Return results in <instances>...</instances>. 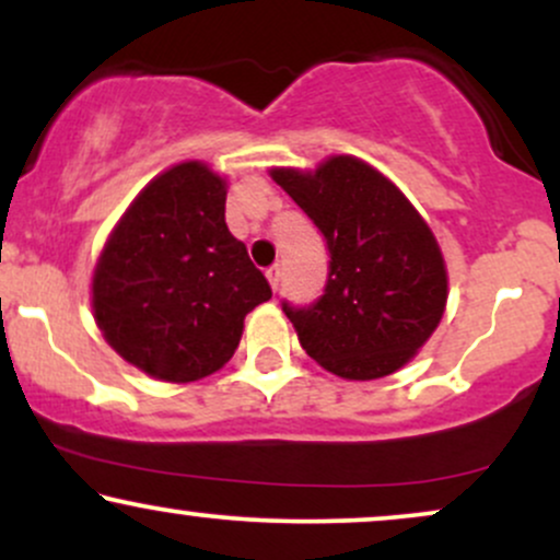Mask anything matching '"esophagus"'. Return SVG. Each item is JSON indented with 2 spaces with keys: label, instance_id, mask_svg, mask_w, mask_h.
<instances>
[{
  "label": "esophagus",
  "instance_id": "obj_1",
  "mask_svg": "<svg viewBox=\"0 0 560 560\" xmlns=\"http://www.w3.org/2000/svg\"><path fill=\"white\" fill-rule=\"evenodd\" d=\"M266 276H268V284H271L273 289H279V281H281V266H279V262H273V266L266 271Z\"/></svg>",
  "mask_w": 560,
  "mask_h": 560
}]
</instances>
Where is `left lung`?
Instances as JSON below:
<instances>
[{
    "instance_id": "1",
    "label": "left lung",
    "mask_w": 560,
    "mask_h": 560,
    "mask_svg": "<svg viewBox=\"0 0 560 560\" xmlns=\"http://www.w3.org/2000/svg\"><path fill=\"white\" fill-rule=\"evenodd\" d=\"M329 249L324 294L281 302L313 361L342 378H382L405 365L445 313L447 273L434 234L382 173L331 158L316 173L271 171Z\"/></svg>"
}]
</instances>
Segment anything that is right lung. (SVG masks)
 <instances>
[{"label":"right lung","mask_w":560,"mask_h":560,"mask_svg":"<svg viewBox=\"0 0 560 560\" xmlns=\"http://www.w3.org/2000/svg\"><path fill=\"white\" fill-rule=\"evenodd\" d=\"M94 318L118 355L163 382H197L234 355L268 279L226 226V182L182 163L147 184L102 249Z\"/></svg>","instance_id":"add662e5"}]
</instances>
